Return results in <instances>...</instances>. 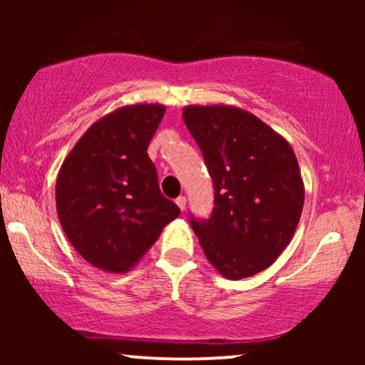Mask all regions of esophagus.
I'll return each instance as SVG.
<instances>
[{
    "label": "esophagus",
    "instance_id": "34e87169",
    "mask_svg": "<svg viewBox=\"0 0 365 365\" xmlns=\"http://www.w3.org/2000/svg\"><path fill=\"white\" fill-rule=\"evenodd\" d=\"M177 206L180 207V211H185L187 207V197L185 195H180L177 199Z\"/></svg>",
    "mask_w": 365,
    "mask_h": 365
}]
</instances>
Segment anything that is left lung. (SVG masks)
<instances>
[{
  "instance_id": "left-lung-1",
  "label": "left lung",
  "mask_w": 365,
  "mask_h": 365,
  "mask_svg": "<svg viewBox=\"0 0 365 365\" xmlns=\"http://www.w3.org/2000/svg\"><path fill=\"white\" fill-rule=\"evenodd\" d=\"M215 183V211L190 225L207 261L228 279L269 267L302 216L304 180L292 145L252 113L228 104L183 108Z\"/></svg>"
}]
</instances>
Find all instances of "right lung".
Returning <instances> with one entry per match:
<instances>
[{"label": "right lung", "instance_id": "add662e5", "mask_svg": "<svg viewBox=\"0 0 365 365\" xmlns=\"http://www.w3.org/2000/svg\"><path fill=\"white\" fill-rule=\"evenodd\" d=\"M166 106L130 104L92 123L56 178V211L73 249L106 273H127L180 209L159 190L148 148Z\"/></svg>", "mask_w": 365, "mask_h": 365}]
</instances>
